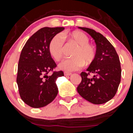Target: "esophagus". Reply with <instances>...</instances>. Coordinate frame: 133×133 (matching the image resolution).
Listing matches in <instances>:
<instances>
[{
    "label": "esophagus",
    "mask_w": 133,
    "mask_h": 133,
    "mask_svg": "<svg viewBox=\"0 0 133 133\" xmlns=\"http://www.w3.org/2000/svg\"><path fill=\"white\" fill-rule=\"evenodd\" d=\"M71 75H72V74H71V72H64V75H65V76H71Z\"/></svg>",
    "instance_id": "34e87169"
}]
</instances>
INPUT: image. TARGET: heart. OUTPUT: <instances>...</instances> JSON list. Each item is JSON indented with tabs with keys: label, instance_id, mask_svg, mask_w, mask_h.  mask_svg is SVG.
Listing matches in <instances>:
<instances>
[{
	"label": "heart",
	"instance_id": "1",
	"mask_svg": "<svg viewBox=\"0 0 133 133\" xmlns=\"http://www.w3.org/2000/svg\"><path fill=\"white\" fill-rule=\"evenodd\" d=\"M63 37L68 38L78 46L72 53L73 57L64 60L60 63V69L68 72L75 71L81 69L84 64L88 65L94 62L96 57V49L94 46L89 43V37L81 31L63 33L62 36L57 34L52 37L49 43L48 50L55 61H60L62 57L64 44Z\"/></svg>",
	"mask_w": 133,
	"mask_h": 133
}]
</instances>
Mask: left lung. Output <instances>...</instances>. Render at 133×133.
<instances>
[{"mask_svg":"<svg viewBox=\"0 0 133 133\" xmlns=\"http://www.w3.org/2000/svg\"><path fill=\"white\" fill-rule=\"evenodd\" d=\"M87 32L96 44V57L88 72L80 74L82 82L77 91L83 98L95 104L109 101L116 94L121 82V67L115 49L105 37L94 30L79 27ZM93 75L92 77L90 73Z\"/></svg>","mask_w":133,"mask_h":133,"instance_id":"8db88e82","label":"left lung"}]
</instances>
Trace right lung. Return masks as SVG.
Wrapping results in <instances>:
<instances>
[{
  "instance_id": "1",
  "label": "right lung",
  "mask_w": 133,
  "mask_h": 133,
  "mask_svg": "<svg viewBox=\"0 0 133 133\" xmlns=\"http://www.w3.org/2000/svg\"><path fill=\"white\" fill-rule=\"evenodd\" d=\"M64 27H43L26 42L19 57L16 78L21 99L29 107L39 108L48 105L58 94L56 80L64 76L48 50L50 40ZM52 72L51 75L49 72Z\"/></svg>"
}]
</instances>
